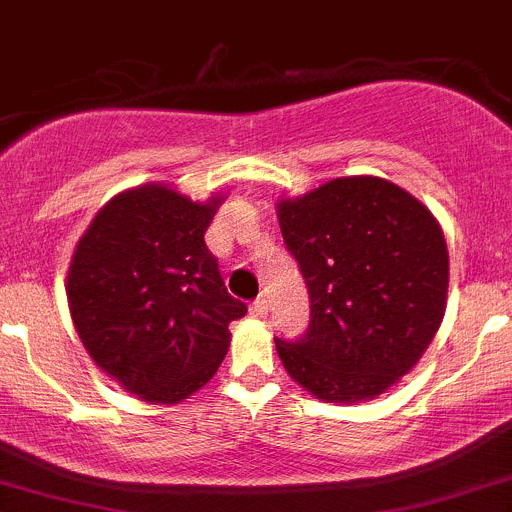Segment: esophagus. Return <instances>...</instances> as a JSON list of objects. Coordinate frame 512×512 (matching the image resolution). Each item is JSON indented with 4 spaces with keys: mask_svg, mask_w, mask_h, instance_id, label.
<instances>
[{
    "mask_svg": "<svg viewBox=\"0 0 512 512\" xmlns=\"http://www.w3.org/2000/svg\"><path fill=\"white\" fill-rule=\"evenodd\" d=\"M267 309H270V299H267L265 294H260V297H257L255 302L250 304V314H252V317H257V319L265 317Z\"/></svg>",
    "mask_w": 512,
    "mask_h": 512,
    "instance_id": "34e87169",
    "label": "esophagus"
}]
</instances>
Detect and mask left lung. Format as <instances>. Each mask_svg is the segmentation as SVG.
<instances>
[{
  "label": "left lung",
  "instance_id": "8db88e82",
  "mask_svg": "<svg viewBox=\"0 0 512 512\" xmlns=\"http://www.w3.org/2000/svg\"><path fill=\"white\" fill-rule=\"evenodd\" d=\"M312 322L299 342L275 339L287 374L327 404L386 394L418 364L446 314L441 225L409 190L349 175L277 200Z\"/></svg>",
  "mask_w": 512,
  "mask_h": 512
}]
</instances>
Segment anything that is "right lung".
Segmentation results:
<instances>
[{
  "label": "right lung",
  "instance_id": "right-lung-1",
  "mask_svg": "<svg viewBox=\"0 0 512 512\" xmlns=\"http://www.w3.org/2000/svg\"><path fill=\"white\" fill-rule=\"evenodd\" d=\"M225 195L190 200L165 183L113 195L79 237L66 299L98 369L148 404L203 389L247 307L227 294L205 230Z\"/></svg>",
  "mask_w": 512,
  "mask_h": 512
}]
</instances>
